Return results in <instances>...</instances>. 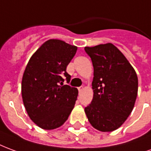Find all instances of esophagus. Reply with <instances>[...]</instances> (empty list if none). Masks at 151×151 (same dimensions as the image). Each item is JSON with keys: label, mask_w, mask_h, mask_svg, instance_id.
Here are the masks:
<instances>
[{"label": "esophagus", "mask_w": 151, "mask_h": 151, "mask_svg": "<svg viewBox=\"0 0 151 151\" xmlns=\"http://www.w3.org/2000/svg\"><path fill=\"white\" fill-rule=\"evenodd\" d=\"M83 88H83V86H80V87H79V88H78V90H79V92H82V91H83Z\"/></svg>", "instance_id": "esophagus-1"}]
</instances>
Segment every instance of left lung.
<instances>
[{
	"instance_id": "left-lung-1",
	"label": "left lung",
	"mask_w": 151,
	"mask_h": 151,
	"mask_svg": "<svg viewBox=\"0 0 151 151\" xmlns=\"http://www.w3.org/2000/svg\"><path fill=\"white\" fill-rule=\"evenodd\" d=\"M94 68L93 99L84 109L90 124L111 132L125 122L134 109L138 80L134 68L113 44L86 47Z\"/></svg>"
}]
</instances>
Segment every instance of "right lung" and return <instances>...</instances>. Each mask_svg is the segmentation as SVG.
I'll return each mask as SVG.
<instances>
[{"label":"right lung","mask_w":151,"mask_h":151,"mask_svg":"<svg viewBox=\"0 0 151 151\" xmlns=\"http://www.w3.org/2000/svg\"><path fill=\"white\" fill-rule=\"evenodd\" d=\"M77 47L59 39L45 42L29 59L22 81L23 103L29 118L43 129L59 128L76 104L78 89L65 84L67 66Z\"/></svg>","instance_id":"add662e5"}]
</instances>
